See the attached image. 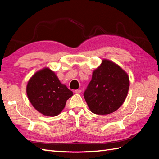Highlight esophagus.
<instances>
[{"label":"esophagus","instance_id":"1","mask_svg":"<svg viewBox=\"0 0 159 159\" xmlns=\"http://www.w3.org/2000/svg\"><path fill=\"white\" fill-rule=\"evenodd\" d=\"M74 92H75V93H80L81 92V89H75V91H74Z\"/></svg>","mask_w":159,"mask_h":159}]
</instances>
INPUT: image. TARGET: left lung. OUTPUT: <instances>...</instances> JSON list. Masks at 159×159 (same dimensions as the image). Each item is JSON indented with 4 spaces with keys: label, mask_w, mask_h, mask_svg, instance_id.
I'll list each match as a JSON object with an SVG mask.
<instances>
[{
    "label": "left lung",
    "mask_w": 159,
    "mask_h": 159,
    "mask_svg": "<svg viewBox=\"0 0 159 159\" xmlns=\"http://www.w3.org/2000/svg\"><path fill=\"white\" fill-rule=\"evenodd\" d=\"M129 88V79L126 72L114 62L103 60L93 71L84 96L91 112L107 115L121 106Z\"/></svg>",
    "instance_id": "8db88e82"
}]
</instances>
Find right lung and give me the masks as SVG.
Segmentation results:
<instances>
[{"label":"right lung","mask_w":159,"mask_h":159,"mask_svg":"<svg viewBox=\"0 0 159 159\" xmlns=\"http://www.w3.org/2000/svg\"><path fill=\"white\" fill-rule=\"evenodd\" d=\"M26 93L30 102L38 112L54 117L64 109L66 101L73 92L61 84L55 73L48 68L37 71L28 81Z\"/></svg>","instance_id":"right-lung-1"}]
</instances>
